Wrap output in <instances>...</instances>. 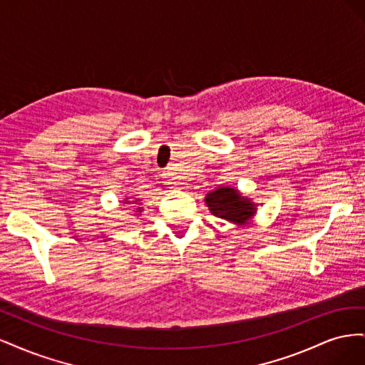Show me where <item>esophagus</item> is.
Returning <instances> with one entry per match:
<instances>
[{"label": "esophagus", "instance_id": "esophagus-1", "mask_svg": "<svg viewBox=\"0 0 365 365\" xmlns=\"http://www.w3.org/2000/svg\"><path fill=\"white\" fill-rule=\"evenodd\" d=\"M163 178H164V182L165 184H170V185H173V184H176V181H175V176H173V173L172 172H164L163 173Z\"/></svg>", "mask_w": 365, "mask_h": 365}]
</instances>
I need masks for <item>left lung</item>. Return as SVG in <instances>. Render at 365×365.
<instances>
[{"mask_svg":"<svg viewBox=\"0 0 365 365\" xmlns=\"http://www.w3.org/2000/svg\"><path fill=\"white\" fill-rule=\"evenodd\" d=\"M205 202L215 216L235 224H244L256 212L250 200L242 197L239 192L231 187H219L215 192L208 193Z\"/></svg>","mask_w":365,"mask_h":365,"instance_id":"1","label":"left lung"}]
</instances>
